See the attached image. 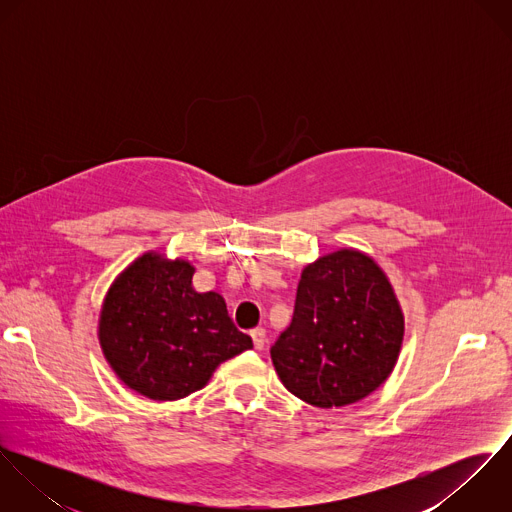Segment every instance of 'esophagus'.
<instances>
[{
    "instance_id": "esophagus-1",
    "label": "esophagus",
    "mask_w": 512,
    "mask_h": 512,
    "mask_svg": "<svg viewBox=\"0 0 512 512\" xmlns=\"http://www.w3.org/2000/svg\"><path fill=\"white\" fill-rule=\"evenodd\" d=\"M250 335H252V341H254V349H256V351H262V349L266 347V341H268V339H266V329L258 327V329H254Z\"/></svg>"
}]
</instances>
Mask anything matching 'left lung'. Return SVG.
<instances>
[{"label":"left lung","instance_id":"1","mask_svg":"<svg viewBox=\"0 0 512 512\" xmlns=\"http://www.w3.org/2000/svg\"><path fill=\"white\" fill-rule=\"evenodd\" d=\"M404 315L382 268L341 248L305 266L290 327L272 347L284 386L317 408H341L374 392L392 372Z\"/></svg>","mask_w":512,"mask_h":512}]
</instances>
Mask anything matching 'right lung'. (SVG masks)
Here are the masks:
<instances>
[{"instance_id": "obj_1", "label": "right lung", "mask_w": 512, "mask_h": 512, "mask_svg": "<svg viewBox=\"0 0 512 512\" xmlns=\"http://www.w3.org/2000/svg\"><path fill=\"white\" fill-rule=\"evenodd\" d=\"M195 268L146 252L104 297L98 339L118 378L151 400H179L201 390L217 366L252 339L238 331L217 292L193 288Z\"/></svg>"}]
</instances>
